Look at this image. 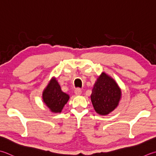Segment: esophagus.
I'll return each mask as SVG.
<instances>
[{
	"label": "esophagus",
	"instance_id": "1",
	"mask_svg": "<svg viewBox=\"0 0 156 156\" xmlns=\"http://www.w3.org/2000/svg\"><path fill=\"white\" fill-rule=\"evenodd\" d=\"M74 92H75V94H76V95H80V94H81V93H82V90L80 88H76Z\"/></svg>",
	"mask_w": 156,
	"mask_h": 156
}]
</instances>
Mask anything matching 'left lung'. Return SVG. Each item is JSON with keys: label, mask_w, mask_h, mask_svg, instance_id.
<instances>
[{"label": "left lung", "mask_w": 156, "mask_h": 156, "mask_svg": "<svg viewBox=\"0 0 156 156\" xmlns=\"http://www.w3.org/2000/svg\"><path fill=\"white\" fill-rule=\"evenodd\" d=\"M121 90L114 79L102 73L94 85L90 98L94 110L100 115H107L118 105Z\"/></svg>", "instance_id": "8db88e82"}]
</instances>
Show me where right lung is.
Segmentation results:
<instances>
[{"label": "right lung", "mask_w": 156, "mask_h": 156, "mask_svg": "<svg viewBox=\"0 0 156 156\" xmlns=\"http://www.w3.org/2000/svg\"><path fill=\"white\" fill-rule=\"evenodd\" d=\"M69 95L63 93L55 79H52L45 88L42 99L51 112L60 113L69 99Z\"/></svg>", "instance_id": "obj_1"}]
</instances>
